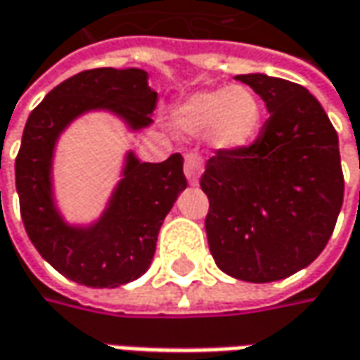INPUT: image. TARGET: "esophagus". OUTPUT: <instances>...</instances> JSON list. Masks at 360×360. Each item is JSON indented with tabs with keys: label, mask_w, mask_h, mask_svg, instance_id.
I'll use <instances>...</instances> for the list:
<instances>
[{
	"label": "esophagus",
	"mask_w": 360,
	"mask_h": 360,
	"mask_svg": "<svg viewBox=\"0 0 360 360\" xmlns=\"http://www.w3.org/2000/svg\"><path fill=\"white\" fill-rule=\"evenodd\" d=\"M201 173H203V161H201V157H197V155H187V157H185V177H187V181H189L191 185H197Z\"/></svg>",
	"instance_id": "obj_1"
}]
</instances>
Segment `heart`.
<instances>
[{"label": "heart", "mask_w": 360, "mask_h": 360, "mask_svg": "<svg viewBox=\"0 0 360 360\" xmlns=\"http://www.w3.org/2000/svg\"><path fill=\"white\" fill-rule=\"evenodd\" d=\"M264 118L262 98L243 84L193 92L171 112L173 127L179 133L207 134L211 147L224 153L248 149L262 133Z\"/></svg>", "instance_id": "1"}]
</instances>
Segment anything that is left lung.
Listing matches in <instances>:
<instances>
[{"mask_svg": "<svg viewBox=\"0 0 360 360\" xmlns=\"http://www.w3.org/2000/svg\"><path fill=\"white\" fill-rule=\"evenodd\" d=\"M270 118L254 145L205 165V231L217 268L243 282H276L306 268L328 243L342 207L338 136L304 86L240 74Z\"/></svg>", "mask_w": 360, "mask_h": 360, "instance_id": "obj_1", "label": "left lung"}]
</instances>
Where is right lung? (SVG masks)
<instances>
[{"instance_id": "right-lung-1", "label": "right lung", "mask_w": 360, "mask_h": 360, "mask_svg": "<svg viewBox=\"0 0 360 360\" xmlns=\"http://www.w3.org/2000/svg\"><path fill=\"white\" fill-rule=\"evenodd\" d=\"M157 92L141 68L84 70L48 92L27 118L15 159V189L25 231L39 256L68 280L117 288L149 270L163 219L187 187L183 157L143 163L124 155L120 181L98 219L68 224L54 199V150L60 134L86 112L104 110L129 131L153 124Z\"/></svg>"}]
</instances>
